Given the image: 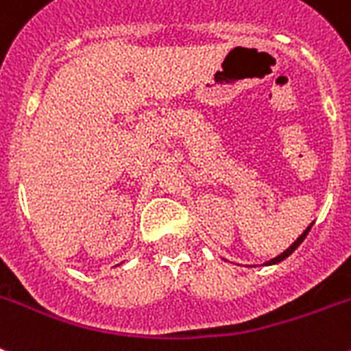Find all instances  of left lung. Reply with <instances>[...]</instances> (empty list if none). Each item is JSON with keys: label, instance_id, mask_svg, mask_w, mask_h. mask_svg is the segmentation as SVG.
Returning <instances> with one entry per match:
<instances>
[{"label": "left lung", "instance_id": "8db88e82", "mask_svg": "<svg viewBox=\"0 0 351 351\" xmlns=\"http://www.w3.org/2000/svg\"><path fill=\"white\" fill-rule=\"evenodd\" d=\"M310 229H312V223H310L308 227H306V229L303 230V234L299 236L298 240H295L294 243L290 245L289 249H287V250H283V252H281V254H279V256H276V258L269 259V261H267V263H265V265H276V263H279V261H283V259H287V258H289V256L292 254V252H294L295 249H298L299 245L303 243V240H304V238H306V234H308V232H310Z\"/></svg>", "mask_w": 351, "mask_h": 351}]
</instances>
